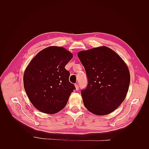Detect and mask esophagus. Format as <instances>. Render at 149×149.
Masks as SVG:
<instances>
[{
    "label": "esophagus",
    "instance_id": "34e87169",
    "mask_svg": "<svg viewBox=\"0 0 149 149\" xmlns=\"http://www.w3.org/2000/svg\"><path fill=\"white\" fill-rule=\"evenodd\" d=\"M75 87H76V91H78L79 89V86L78 84H75Z\"/></svg>",
    "mask_w": 149,
    "mask_h": 149
}]
</instances>
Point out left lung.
Wrapping results in <instances>:
<instances>
[{
  "instance_id": "obj_1",
  "label": "left lung",
  "mask_w": 149,
  "mask_h": 149,
  "mask_svg": "<svg viewBox=\"0 0 149 149\" xmlns=\"http://www.w3.org/2000/svg\"><path fill=\"white\" fill-rule=\"evenodd\" d=\"M88 78L81 91L84 105L96 115H106L123 102L130 84V73L123 59L106 47L94 48L78 54Z\"/></svg>"
}]
</instances>
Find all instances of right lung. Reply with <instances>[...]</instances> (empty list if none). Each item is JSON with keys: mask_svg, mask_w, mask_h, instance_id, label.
I'll return each mask as SVG.
<instances>
[{"mask_svg": "<svg viewBox=\"0 0 149 149\" xmlns=\"http://www.w3.org/2000/svg\"><path fill=\"white\" fill-rule=\"evenodd\" d=\"M73 55L63 47H49L36 55L26 67L24 85L30 102L43 113L54 114L66 106L76 89L65 69Z\"/></svg>", "mask_w": 149, "mask_h": 149, "instance_id": "add662e5", "label": "right lung"}]
</instances>
